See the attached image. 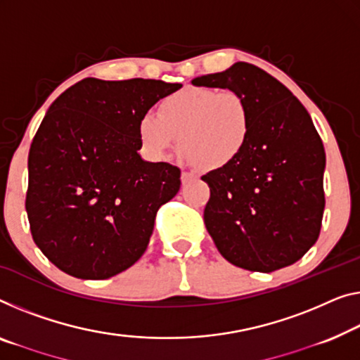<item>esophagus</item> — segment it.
<instances>
[{"label": "esophagus", "instance_id": "esophagus-1", "mask_svg": "<svg viewBox=\"0 0 360 360\" xmlns=\"http://www.w3.org/2000/svg\"><path fill=\"white\" fill-rule=\"evenodd\" d=\"M192 179H194V174L189 173V171H182V173H181V181H182V184H187V182L192 181Z\"/></svg>", "mask_w": 360, "mask_h": 360}]
</instances>
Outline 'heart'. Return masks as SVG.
<instances>
[{
    "mask_svg": "<svg viewBox=\"0 0 360 360\" xmlns=\"http://www.w3.org/2000/svg\"><path fill=\"white\" fill-rule=\"evenodd\" d=\"M252 116L245 100L233 90L187 87L160 101L158 112L137 121V137L147 158L163 160L176 147L198 169L231 165L249 143Z\"/></svg>",
    "mask_w": 360,
    "mask_h": 360,
    "instance_id": "obj_1",
    "label": "heart"
}]
</instances>
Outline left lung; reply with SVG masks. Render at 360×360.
Returning a JSON list of instances; mask_svg holds the SVG:
<instances>
[{"label": "left lung", "mask_w": 360, "mask_h": 360, "mask_svg": "<svg viewBox=\"0 0 360 360\" xmlns=\"http://www.w3.org/2000/svg\"><path fill=\"white\" fill-rule=\"evenodd\" d=\"M192 84L233 90L252 116L244 152L202 178L210 187L203 219L219 254L250 271L296 264L317 243L325 208V148L307 110L249 63Z\"/></svg>", "instance_id": "left-lung-1"}]
</instances>
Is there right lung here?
Returning <instances> with one entry per match:
<instances>
[{"label": "right lung", "instance_id": "right-lung-1", "mask_svg": "<svg viewBox=\"0 0 360 360\" xmlns=\"http://www.w3.org/2000/svg\"><path fill=\"white\" fill-rule=\"evenodd\" d=\"M181 87L87 77L53 101L30 146L25 210L34 243L61 271L106 280L146 252L181 169L143 162L137 121Z\"/></svg>", "mask_w": 360, "mask_h": 360}]
</instances>
